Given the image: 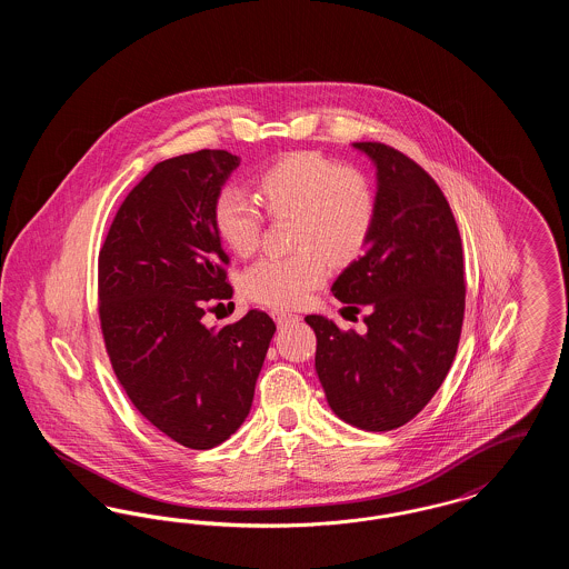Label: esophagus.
Masks as SVG:
<instances>
[{
	"label": "esophagus",
	"mask_w": 569,
	"mask_h": 569,
	"mask_svg": "<svg viewBox=\"0 0 569 569\" xmlns=\"http://www.w3.org/2000/svg\"><path fill=\"white\" fill-rule=\"evenodd\" d=\"M271 316L272 320L277 322V326L290 325V322L298 320L297 313H292V311H283V309H272Z\"/></svg>",
	"instance_id": "34e87169"
}]
</instances>
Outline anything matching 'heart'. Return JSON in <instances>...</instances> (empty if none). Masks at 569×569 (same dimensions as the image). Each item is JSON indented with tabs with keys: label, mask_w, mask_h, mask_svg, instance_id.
I'll return each instance as SVG.
<instances>
[{
	"label": "heart",
	"mask_w": 569,
	"mask_h": 569,
	"mask_svg": "<svg viewBox=\"0 0 569 569\" xmlns=\"http://www.w3.org/2000/svg\"><path fill=\"white\" fill-rule=\"evenodd\" d=\"M258 193L271 216H295L290 256H264L243 274L244 297L269 307H297L325 283L328 258L348 264L369 243L378 202L369 179L320 151H295L258 174ZM213 223L223 244L249 256L260 241L262 211L243 190L217 193Z\"/></svg>",
	"instance_id": "obj_1"
}]
</instances>
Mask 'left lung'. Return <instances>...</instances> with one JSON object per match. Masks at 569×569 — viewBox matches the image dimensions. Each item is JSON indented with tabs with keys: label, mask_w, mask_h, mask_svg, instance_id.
Listing matches in <instances>:
<instances>
[{
	"label": "left lung",
	"mask_w": 569,
	"mask_h": 569,
	"mask_svg": "<svg viewBox=\"0 0 569 569\" xmlns=\"http://www.w3.org/2000/svg\"><path fill=\"white\" fill-rule=\"evenodd\" d=\"M378 170V217L365 253L337 277L332 295L367 309V332L322 316L316 371L330 409L365 431L403 427L433 399L459 348L465 316L462 244L433 177L381 142H353Z\"/></svg>",
	"instance_id": "1"
}]
</instances>
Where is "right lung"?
I'll use <instances>...</instances> for the list:
<instances>
[{
	"label": "right lung",
	"instance_id": "1",
	"mask_svg": "<svg viewBox=\"0 0 569 569\" xmlns=\"http://www.w3.org/2000/svg\"><path fill=\"white\" fill-rule=\"evenodd\" d=\"M241 160L202 149L156 163L128 193L98 258L100 326L136 409L172 441L216 448L247 418L274 322L251 309L209 328L232 298L213 223L217 193Z\"/></svg>",
	"mask_w": 569,
	"mask_h": 569
}]
</instances>
